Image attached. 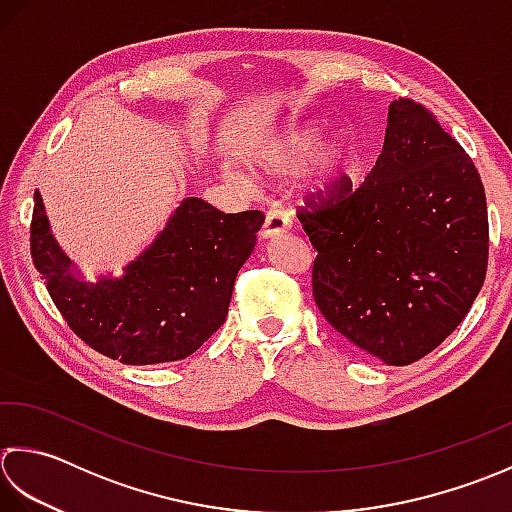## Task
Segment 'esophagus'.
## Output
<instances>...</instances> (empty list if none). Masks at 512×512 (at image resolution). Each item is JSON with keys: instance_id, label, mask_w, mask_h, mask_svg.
Instances as JSON below:
<instances>
[{"instance_id": "obj_1", "label": "esophagus", "mask_w": 512, "mask_h": 512, "mask_svg": "<svg viewBox=\"0 0 512 512\" xmlns=\"http://www.w3.org/2000/svg\"><path fill=\"white\" fill-rule=\"evenodd\" d=\"M291 227V218L280 212V210H269L267 216H265V225H263V238H274V236H280L283 232H287V229Z\"/></svg>"}]
</instances>
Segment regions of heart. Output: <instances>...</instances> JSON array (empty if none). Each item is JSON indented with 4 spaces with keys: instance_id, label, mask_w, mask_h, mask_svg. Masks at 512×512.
<instances>
[{
    "instance_id": "obj_1",
    "label": "heart",
    "mask_w": 512,
    "mask_h": 512,
    "mask_svg": "<svg viewBox=\"0 0 512 512\" xmlns=\"http://www.w3.org/2000/svg\"><path fill=\"white\" fill-rule=\"evenodd\" d=\"M322 137V125L318 123H302L294 125L287 132L280 134L274 141L265 143L263 148L249 154V170L265 179H283V176L298 174L314 156ZM353 148L347 139L336 137L325 143L316 154V176L318 183L333 185L340 176H344L351 168ZM225 176L238 181L236 170H225Z\"/></svg>"
}]
</instances>
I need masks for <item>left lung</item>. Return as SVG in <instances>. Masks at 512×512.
<instances>
[{
  "label": "left lung",
  "mask_w": 512,
  "mask_h": 512,
  "mask_svg": "<svg viewBox=\"0 0 512 512\" xmlns=\"http://www.w3.org/2000/svg\"><path fill=\"white\" fill-rule=\"evenodd\" d=\"M314 300L353 349L391 367L431 353L466 318L488 267V212L471 156L435 114L391 103L378 161L298 205Z\"/></svg>",
  "instance_id": "obj_1"
}]
</instances>
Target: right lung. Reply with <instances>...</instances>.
<instances>
[{"label":"right lung","mask_w":512,"mask_h":512,"mask_svg":"<svg viewBox=\"0 0 512 512\" xmlns=\"http://www.w3.org/2000/svg\"><path fill=\"white\" fill-rule=\"evenodd\" d=\"M263 223L260 210L223 214L190 196L121 278L92 285L72 274L35 192L30 254L68 327L101 356L141 367L192 356L221 329Z\"/></svg>","instance_id":"obj_1"}]
</instances>
